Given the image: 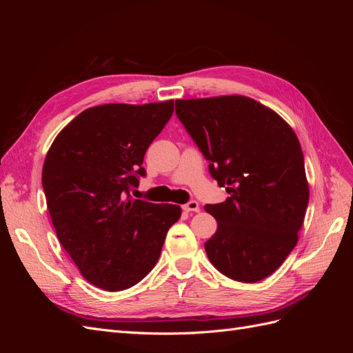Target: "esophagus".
I'll return each mask as SVG.
<instances>
[{
	"label": "esophagus",
	"mask_w": 353,
	"mask_h": 353,
	"mask_svg": "<svg viewBox=\"0 0 353 353\" xmlns=\"http://www.w3.org/2000/svg\"><path fill=\"white\" fill-rule=\"evenodd\" d=\"M183 209L187 212V213H191V212H199L200 210V206L199 203L196 200H191L188 203H185V205L183 206Z\"/></svg>",
	"instance_id": "esophagus-1"
}]
</instances>
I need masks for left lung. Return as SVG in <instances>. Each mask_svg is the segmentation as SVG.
I'll return each instance as SVG.
<instances>
[{
    "label": "left lung",
    "mask_w": 353,
    "mask_h": 353,
    "mask_svg": "<svg viewBox=\"0 0 353 353\" xmlns=\"http://www.w3.org/2000/svg\"><path fill=\"white\" fill-rule=\"evenodd\" d=\"M175 112L230 197L205 209L218 230L208 258L228 279L258 283L294 249L309 201L305 160L283 117L243 95L176 100Z\"/></svg>",
    "instance_id": "left-lung-1"
}]
</instances>
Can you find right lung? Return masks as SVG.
<instances>
[{
	"mask_svg": "<svg viewBox=\"0 0 353 353\" xmlns=\"http://www.w3.org/2000/svg\"><path fill=\"white\" fill-rule=\"evenodd\" d=\"M174 113V100L103 104L79 113L47 153L42 188L52 225L85 280L108 292L153 270L181 208L132 199L148 145Z\"/></svg>",
	"mask_w": 353,
	"mask_h": 353,
	"instance_id": "add662e5",
	"label": "right lung"
}]
</instances>
